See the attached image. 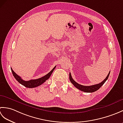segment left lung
Instances as JSON below:
<instances>
[{"instance_id":"1","label":"left lung","mask_w":123,"mask_h":123,"mask_svg":"<svg viewBox=\"0 0 123 123\" xmlns=\"http://www.w3.org/2000/svg\"><path fill=\"white\" fill-rule=\"evenodd\" d=\"M109 74H110V71H109L108 74L107 75V76L106 77L105 79L100 83H98V84H97V85L90 86H83L81 85H80L79 83H78L77 82H75V81L72 79L71 74L70 73L69 74V79L71 82L75 86V87H76L77 89H79L81 91H83V92H95V91L97 90H98L104 84V83H105L106 81V80L108 79Z\"/></svg>"}]
</instances>
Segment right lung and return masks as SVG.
<instances>
[{
  "mask_svg": "<svg viewBox=\"0 0 123 123\" xmlns=\"http://www.w3.org/2000/svg\"><path fill=\"white\" fill-rule=\"evenodd\" d=\"M56 66H55L54 67V68L52 69L51 71L49 72V74H46L45 75H44V77H41L39 79H33V80H30L28 81H25L24 80H23L21 77H20L19 75H17L16 73L13 71L12 69L11 68V70L12 72V74L14 75V77L17 81L20 83V84H22L25 87H27V88H35L36 87H38V86L41 85L42 84L46 81V80H48L49 78L50 77L51 75L52 74V72H53Z\"/></svg>",
  "mask_w": 123,
  "mask_h": 123,
  "instance_id": "add662e5",
  "label": "right lung"
}]
</instances>
